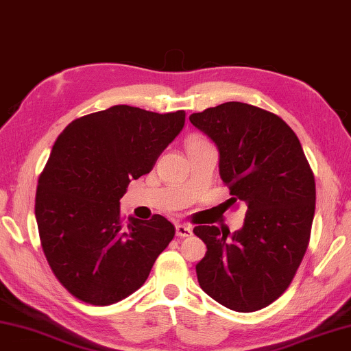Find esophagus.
<instances>
[{"label": "esophagus", "mask_w": 351, "mask_h": 351, "mask_svg": "<svg viewBox=\"0 0 351 351\" xmlns=\"http://www.w3.org/2000/svg\"><path fill=\"white\" fill-rule=\"evenodd\" d=\"M176 236L180 237H189L192 234V228L189 225H182V223H176Z\"/></svg>", "instance_id": "esophagus-1"}]
</instances>
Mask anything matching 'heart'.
Instances as JSON below:
<instances>
[{
	"instance_id": "b5f03b06",
	"label": "heart",
	"mask_w": 351,
	"mask_h": 351,
	"mask_svg": "<svg viewBox=\"0 0 351 351\" xmlns=\"http://www.w3.org/2000/svg\"><path fill=\"white\" fill-rule=\"evenodd\" d=\"M198 142H204V141H202V138H192L191 143H198Z\"/></svg>"
}]
</instances>
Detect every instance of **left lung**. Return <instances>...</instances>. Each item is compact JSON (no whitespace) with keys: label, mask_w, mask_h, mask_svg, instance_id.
Masks as SVG:
<instances>
[{"label":"left lung","mask_w":351,"mask_h":351,"mask_svg":"<svg viewBox=\"0 0 351 351\" xmlns=\"http://www.w3.org/2000/svg\"><path fill=\"white\" fill-rule=\"evenodd\" d=\"M189 120L219 149L228 203L247 206L243 226L232 234L213 225L193 228L208 248L195 267L198 282L228 309H263L291 285L308 248L313 170L286 121L256 106L230 101Z\"/></svg>","instance_id":"obj_1"}]
</instances>
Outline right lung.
I'll return each instance as SVG.
<instances>
[{
	"label": "right lung",
	"mask_w": 351,
	"mask_h": 351,
	"mask_svg": "<svg viewBox=\"0 0 351 351\" xmlns=\"http://www.w3.org/2000/svg\"><path fill=\"white\" fill-rule=\"evenodd\" d=\"M186 112L156 114L117 104L60 132L36 193L43 253L66 291L106 306L136 292L175 236L162 215L123 223L120 198L152 171L184 128Z\"/></svg>",
	"instance_id": "obj_1"
}]
</instances>
